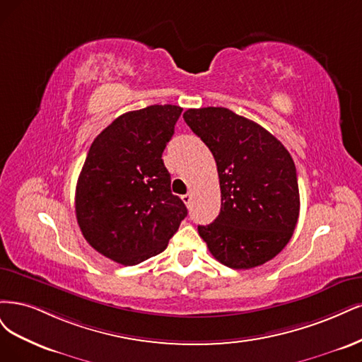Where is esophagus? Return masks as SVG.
Returning a JSON list of instances; mask_svg holds the SVG:
<instances>
[{
    "label": "esophagus",
    "mask_w": 362,
    "mask_h": 362,
    "mask_svg": "<svg viewBox=\"0 0 362 362\" xmlns=\"http://www.w3.org/2000/svg\"><path fill=\"white\" fill-rule=\"evenodd\" d=\"M182 200H183V203H185L186 206H189V204H191V200H192V194L188 192V194L182 195Z\"/></svg>",
    "instance_id": "esophagus-1"
}]
</instances>
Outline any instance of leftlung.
<instances>
[{
	"instance_id": "left-lung-1",
	"label": "left lung",
	"mask_w": 362,
	"mask_h": 362,
	"mask_svg": "<svg viewBox=\"0 0 362 362\" xmlns=\"http://www.w3.org/2000/svg\"><path fill=\"white\" fill-rule=\"evenodd\" d=\"M183 119L212 151L221 211L198 235L231 269L272 260L288 243L299 216L296 167L287 148L252 120L227 108L188 110Z\"/></svg>"
}]
</instances>
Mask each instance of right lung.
I'll return each mask as SVG.
<instances>
[{
	"instance_id": "obj_1",
	"label": "right lung",
	"mask_w": 362,
	"mask_h": 362,
	"mask_svg": "<svg viewBox=\"0 0 362 362\" xmlns=\"http://www.w3.org/2000/svg\"><path fill=\"white\" fill-rule=\"evenodd\" d=\"M180 114L176 105L124 112L93 141L75 212L83 236L105 257L124 266L153 257L188 215L162 160Z\"/></svg>"
}]
</instances>
